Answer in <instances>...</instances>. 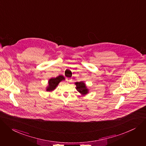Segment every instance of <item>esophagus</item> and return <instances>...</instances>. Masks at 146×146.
I'll use <instances>...</instances> for the list:
<instances>
[{"label": "esophagus", "mask_w": 146, "mask_h": 146, "mask_svg": "<svg viewBox=\"0 0 146 146\" xmlns=\"http://www.w3.org/2000/svg\"><path fill=\"white\" fill-rule=\"evenodd\" d=\"M66 81H67L68 82H72V78H69V77H68V78H66Z\"/></svg>", "instance_id": "obj_1"}]
</instances>
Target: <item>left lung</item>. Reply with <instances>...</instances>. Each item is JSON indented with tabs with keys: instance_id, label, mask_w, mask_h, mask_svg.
I'll return each mask as SVG.
<instances>
[{
	"instance_id": "obj_1",
	"label": "left lung",
	"mask_w": 146,
	"mask_h": 146,
	"mask_svg": "<svg viewBox=\"0 0 146 146\" xmlns=\"http://www.w3.org/2000/svg\"><path fill=\"white\" fill-rule=\"evenodd\" d=\"M75 85L76 86L77 91L80 92L82 96H85L89 92V90L86 85V83L83 82H76Z\"/></svg>"
}]
</instances>
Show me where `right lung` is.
<instances>
[{
  "instance_id": "1",
  "label": "right lung",
  "mask_w": 146,
  "mask_h": 146,
  "mask_svg": "<svg viewBox=\"0 0 146 146\" xmlns=\"http://www.w3.org/2000/svg\"><path fill=\"white\" fill-rule=\"evenodd\" d=\"M64 80L65 78L62 75H60L55 78H50L48 80V85L46 87V91L48 92L54 91L58 86L59 83L62 81H64Z\"/></svg>"
}]
</instances>
